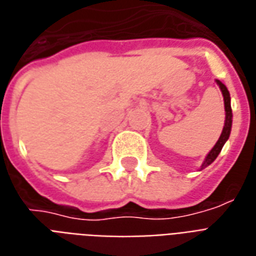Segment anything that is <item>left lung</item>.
<instances>
[{"label":"left lung","instance_id":"1","mask_svg":"<svg viewBox=\"0 0 256 256\" xmlns=\"http://www.w3.org/2000/svg\"><path fill=\"white\" fill-rule=\"evenodd\" d=\"M217 82L218 87L221 90V92H222L224 96V105H225V124H224V130L221 132V136H220V139L217 140V143L214 144L210 152L207 154L206 158H204V161H203L202 166H200V170L207 168L210 164L214 162V160L217 158L218 154L221 152L222 150L224 144L226 143V140L229 139V135H230V130H232V108H230V95H229V91L225 87V84H222L220 80H216Z\"/></svg>","mask_w":256,"mask_h":256}]
</instances>
